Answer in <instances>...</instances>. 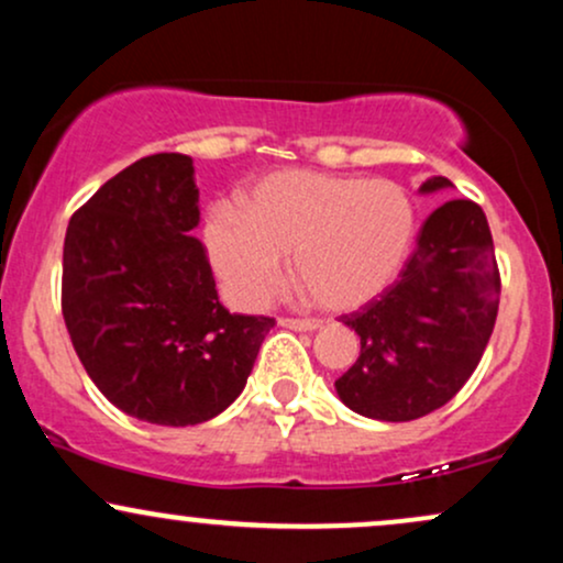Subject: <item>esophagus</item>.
<instances>
[{
  "label": "esophagus",
  "instance_id": "obj_1",
  "mask_svg": "<svg viewBox=\"0 0 563 563\" xmlns=\"http://www.w3.org/2000/svg\"><path fill=\"white\" fill-rule=\"evenodd\" d=\"M283 328H290V331H301V333H312L318 331L320 322L318 320H294V318H286L280 320Z\"/></svg>",
  "mask_w": 563,
  "mask_h": 563
}]
</instances>
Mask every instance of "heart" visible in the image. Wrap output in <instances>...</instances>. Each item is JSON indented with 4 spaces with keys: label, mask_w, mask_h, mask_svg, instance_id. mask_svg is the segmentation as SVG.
<instances>
[{
    "label": "heart",
    "mask_w": 563,
    "mask_h": 563,
    "mask_svg": "<svg viewBox=\"0 0 563 563\" xmlns=\"http://www.w3.org/2000/svg\"><path fill=\"white\" fill-rule=\"evenodd\" d=\"M416 211L391 179L314 169L264 174L243 209L211 206L203 241L219 280L262 307L290 275L328 312H352L391 286L410 251Z\"/></svg>",
    "instance_id": "b5f03b06"
}]
</instances>
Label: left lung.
<instances>
[{
    "label": "left lung",
    "instance_id": "8db88e82",
    "mask_svg": "<svg viewBox=\"0 0 563 563\" xmlns=\"http://www.w3.org/2000/svg\"><path fill=\"white\" fill-rule=\"evenodd\" d=\"M429 177L421 196L452 190ZM500 275L493 232L474 200L455 198L426 219L399 280L344 322L360 357L335 380L349 410L373 421H416L450 402L493 335Z\"/></svg>",
    "mask_w": 563,
    "mask_h": 563
}]
</instances>
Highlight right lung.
<instances>
[{"instance_id":"1","label":"right lung","mask_w":563,"mask_h":563,"mask_svg":"<svg viewBox=\"0 0 563 563\" xmlns=\"http://www.w3.org/2000/svg\"><path fill=\"white\" fill-rule=\"evenodd\" d=\"M192 158L156 153L108 179L70 217L63 318L111 405L158 426H196L245 389L273 318L230 314L203 243Z\"/></svg>"}]
</instances>
